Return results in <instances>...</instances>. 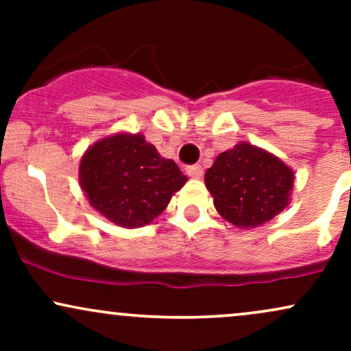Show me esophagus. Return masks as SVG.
Returning <instances> with one entry per match:
<instances>
[{"instance_id": "esophagus-1", "label": "esophagus", "mask_w": 351, "mask_h": 351, "mask_svg": "<svg viewBox=\"0 0 351 351\" xmlns=\"http://www.w3.org/2000/svg\"><path fill=\"white\" fill-rule=\"evenodd\" d=\"M186 173L191 178L199 180L201 176H203V168H201V165H191V167L186 168Z\"/></svg>"}]
</instances>
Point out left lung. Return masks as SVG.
<instances>
[{"mask_svg": "<svg viewBox=\"0 0 351 351\" xmlns=\"http://www.w3.org/2000/svg\"><path fill=\"white\" fill-rule=\"evenodd\" d=\"M293 170L274 153L247 142L219 153L204 175L213 203L228 223L263 226L291 203Z\"/></svg>", "mask_w": 351, "mask_h": 351, "instance_id": "1", "label": "left lung"}]
</instances>
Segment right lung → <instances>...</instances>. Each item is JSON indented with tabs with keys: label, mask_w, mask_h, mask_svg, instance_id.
<instances>
[{
	"label": "right lung",
	"mask_w": 351,
	"mask_h": 351,
	"mask_svg": "<svg viewBox=\"0 0 351 351\" xmlns=\"http://www.w3.org/2000/svg\"><path fill=\"white\" fill-rule=\"evenodd\" d=\"M188 178L142 134L104 136L80 158L79 183L95 211L120 228L150 224Z\"/></svg>",
	"instance_id": "add662e5"
}]
</instances>
